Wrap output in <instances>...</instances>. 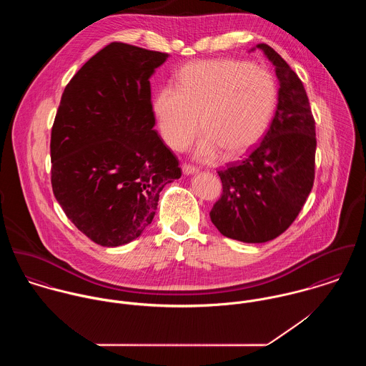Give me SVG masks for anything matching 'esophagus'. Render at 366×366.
Returning a JSON list of instances; mask_svg holds the SVG:
<instances>
[{
  "instance_id": "obj_1",
  "label": "esophagus",
  "mask_w": 366,
  "mask_h": 366,
  "mask_svg": "<svg viewBox=\"0 0 366 366\" xmlns=\"http://www.w3.org/2000/svg\"><path fill=\"white\" fill-rule=\"evenodd\" d=\"M182 172H183V174H186V176H190V174H194V173H197L199 170H197V167H194V166H190V164H183V166H182Z\"/></svg>"
}]
</instances>
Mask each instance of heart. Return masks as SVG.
<instances>
[{
	"mask_svg": "<svg viewBox=\"0 0 366 366\" xmlns=\"http://www.w3.org/2000/svg\"><path fill=\"white\" fill-rule=\"evenodd\" d=\"M276 104L277 86L267 70L235 59H209L182 67L177 87L163 86L152 109L163 141L174 151H183L202 128L194 157L211 160L221 151L227 157L252 151Z\"/></svg>",
	"mask_w": 366,
	"mask_h": 366,
	"instance_id": "obj_1",
	"label": "heart"
}]
</instances>
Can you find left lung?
Listing matches in <instances>:
<instances>
[{
    "label": "left lung",
    "instance_id": "8db88e82",
    "mask_svg": "<svg viewBox=\"0 0 366 366\" xmlns=\"http://www.w3.org/2000/svg\"><path fill=\"white\" fill-rule=\"evenodd\" d=\"M261 49L279 81L272 124L255 151L219 170L221 199L209 218L227 238L248 244L274 239L303 209L314 183L315 122L299 76L266 44Z\"/></svg>",
    "mask_w": 366,
    "mask_h": 366
}]
</instances>
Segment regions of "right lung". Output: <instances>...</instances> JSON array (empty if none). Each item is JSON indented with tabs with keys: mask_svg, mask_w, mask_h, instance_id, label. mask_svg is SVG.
<instances>
[{
	"mask_svg": "<svg viewBox=\"0 0 366 366\" xmlns=\"http://www.w3.org/2000/svg\"><path fill=\"white\" fill-rule=\"evenodd\" d=\"M167 57L112 42L63 92L51 137L53 194L102 247L137 239L155 217L162 189L182 176L154 129L149 79Z\"/></svg>",
	"mask_w": 366,
	"mask_h": 366,
	"instance_id": "add662e5",
	"label": "right lung"
}]
</instances>
